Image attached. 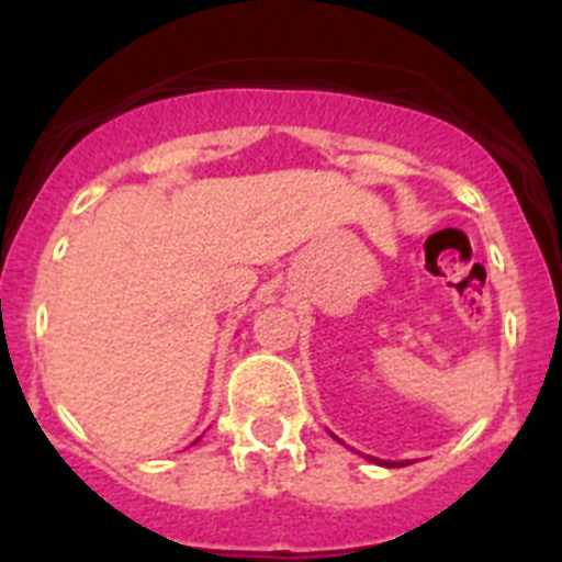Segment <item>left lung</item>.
Masks as SVG:
<instances>
[{"label":"left lung","instance_id":"left-lung-1","mask_svg":"<svg viewBox=\"0 0 562 562\" xmlns=\"http://www.w3.org/2000/svg\"><path fill=\"white\" fill-rule=\"evenodd\" d=\"M333 438H335V435H333ZM371 460H374V458H371ZM374 463H380V460H374ZM382 465H387V469L393 465V469H396V465H407V463H391V460H382Z\"/></svg>","mask_w":562,"mask_h":562}]
</instances>
